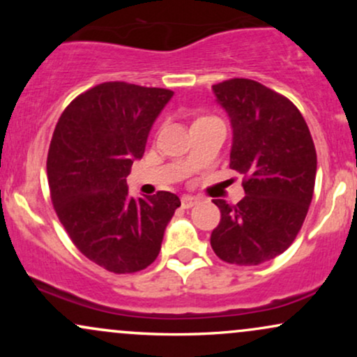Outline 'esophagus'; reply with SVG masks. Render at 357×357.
<instances>
[{
	"mask_svg": "<svg viewBox=\"0 0 357 357\" xmlns=\"http://www.w3.org/2000/svg\"><path fill=\"white\" fill-rule=\"evenodd\" d=\"M198 202H199V199L195 198V196H183V198H181V206L186 208V210H188V208L195 206V204L198 203Z\"/></svg>",
	"mask_w": 357,
	"mask_h": 357,
	"instance_id": "1",
	"label": "esophagus"
}]
</instances>
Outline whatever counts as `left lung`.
<instances>
[{
    "label": "left lung",
    "instance_id": "obj_1",
    "mask_svg": "<svg viewBox=\"0 0 357 357\" xmlns=\"http://www.w3.org/2000/svg\"><path fill=\"white\" fill-rule=\"evenodd\" d=\"M213 92L230 117V167L245 176V198L213 199L221 220L211 248L228 264H264L292 245L309 211L317 171L312 136L292 102L255 80H225Z\"/></svg>",
    "mask_w": 357,
    "mask_h": 357
}]
</instances>
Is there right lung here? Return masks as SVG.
I'll return each mask as SVG.
<instances>
[{
  "label": "right lung",
  "mask_w": 357,
  "mask_h": 357,
  "mask_svg": "<svg viewBox=\"0 0 357 357\" xmlns=\"http://www.w3.org/2000/svg\"><path fill=\"white\" fill-rule=\"evenodd\" d=\"M173 93L105 82L72 100L53 130L47 158L53 208L73 245L109 272L149 267L181 206L169 191L134 199L126 181Z\"/></svg>",
  "instance_id": "right-lung-1"
}]
</instances>
